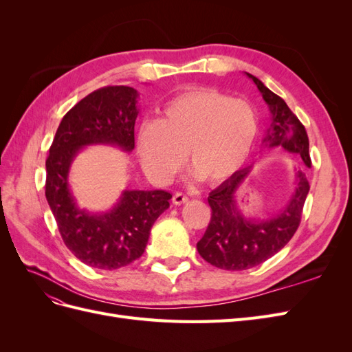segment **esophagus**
<instances>
[{"label":"esophagus","instance_id":"1","mask_svg":"<svg viewBox=\"0 0 352 352\" xmlns=\"http://www.w3.org/2000/svg\"><path fill=\"white\" fill-rule=\"evenodd\" d=\"M172 201H173L175 206H182V204H185V202H188V197L182 192H177V194L173 195Z\"/></svg>","mask_w":352,"mask_h":352}]
</instances>
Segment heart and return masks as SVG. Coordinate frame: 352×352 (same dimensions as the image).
<instances>
[{
    "label": "heart",
    "mask_w": 352,
    "mask_h": 352,
    "mask_svg": "<svg viewBox=\"0 0 352 352\" xmlns=\"http://www.w3.org/2000/svg\"><path fill=\"white\" fill-rule=\"evenodd\" d=\"M258 127L251 102L217 89H190L168 100L157 122L141 126L136 151L158 182H172L186 153L195 177L217 185L247 163Z\"/></svg>",
    "instance_id": "b5f03b06"
}]
</instances>
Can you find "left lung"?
<instances>
[{
    "label": "left lung",
    "mask_w": 352,
    "mask_h": 352,
    "mask_svg": "<svg viewBox=\"0 0 352 352\" xmlns=\"http://www.w3.org/2000/svg\"><path fill=\"white\" fill-rule=\"evenodd\" d=\"M258 88L270 110V126L265 131L263 148H283L300 155L311 166L305 127L286 102L250 73H245ZM254 163L239 170L219 188L211 190L208 204L211 221L198 243L199 255L223 270H247L269 260L291 241L301 221V212L310 185L302 170H296V186L286 204L269 217L245 216L239 208L238 194L252 172Z\"/></svg>",
    "instance_id": "8db88e82"
}]
</instances>
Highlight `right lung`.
Here are the masks:
<instances>
[{"label": "right lung", "instance_id": "obj_1", "mask_svg": "<svg viewBox=\"0 0 352 352\" xmlns=\"http://www.w3.org/2000/svg\"><path fill=\"white\" fill-rule=\"evenodd\" d=\"M138 98L131 87H107L80 100L63 117L45 163V197L60 235L74 257L94 269L116 270L140 258L172 198L162 189H124L111 208L91 211L78 206L70 189V168L83 148L133 151Z\"/></svg>", "mask_w": 352, "mask_h": 352}]
</instances>
